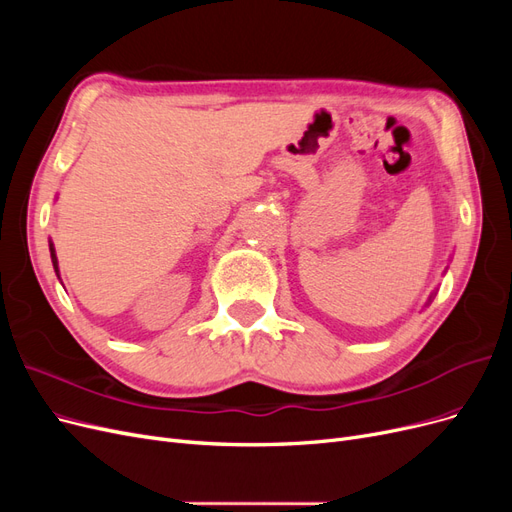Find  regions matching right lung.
<instances>
[{
    "mask_svg": "<svg viewBox=\"0 0 512 512\" xmlns=\"http://www.w3.org/2000/svg\"><path fill=\"white\" fill-rule=\"evenodd\" d=\"M49 250H51V260H53V269H55V273H57V277H59V267H57V256H55V247H53V243H49Z\"/></svg>",
    "mask_w": 512,
    "mask_h": 512,
    "instance_id": "1",
    "label": "right lung"
}]
</instances>
